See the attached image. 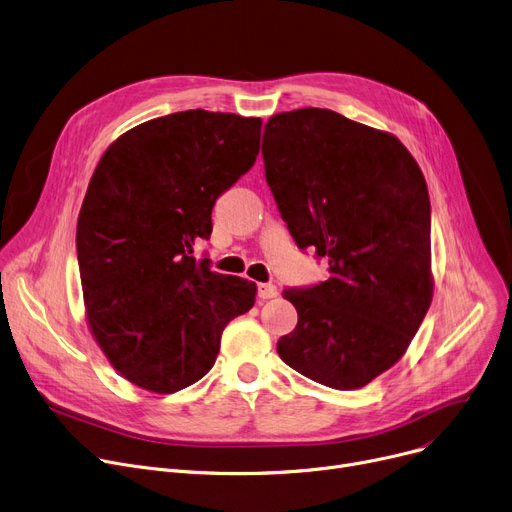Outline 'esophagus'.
I'll return each mask as SVG.
<instances>
[{"label": "esophagus", "mask_w": 512, "mask_h": 512, "mask_svg": "<svg viewBox=\"0 0 512 512\" xmlns=\"http://www.w3.org/2000/svg\"><path fill=\"white\" fill-rule=\"evenodd\" d=\"M258 295H260V299L275 297L277 295V285H273V283H260L258 285Z\"/></svg>", "instance_id": "34e87169"}]
</instances>
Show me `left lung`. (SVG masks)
Segmentation results:
<instances>
[{
  "instance_id": "obj_1",
  "label": "left lung",
  "mask_w": 512,
  "mask_h": 512,
  "mask_svg": "<svg viewBox=\"0 0 512 512\" xmlns=\"http://www.w3.org/2000/svg\"><path fill=\"white\" fill-rule=\"evenodd\" d=\"M262 159L297 248L330 273L285 289L297 326L277 351L324 386H366L399 362L432 302L424 173L393 134L318 107L270 117Z\"/></svg>"
}]
</instances>
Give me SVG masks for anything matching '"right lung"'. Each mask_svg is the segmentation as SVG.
I'll return each mask as SVG.
<instances>
[{
  "label": "right lung",
  "mask_w": 512,
  "mask_h": 512,
  "mask_svg": "<svg viewBox=\"0 0 512 512\" xmlns=\"http://www.w3.org/2000/svg\"><path fill=\"white\" fill-rule=\"evenodd\" d=\"M258 117L188 109L119 136L90 179L76 227L88 324L111 366L171 395L213 368L223 328L256 283L210 270L217 198L260 150Z\"/></svg>",
  "instance_id": "add662e5"
}]
</instances>
